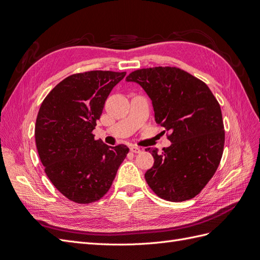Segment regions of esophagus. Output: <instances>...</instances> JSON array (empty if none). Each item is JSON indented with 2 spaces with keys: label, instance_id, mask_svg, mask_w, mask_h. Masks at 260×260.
Masks as SVG:
<instances>
[{
  "label": "esophagus",
  "instance_id": "1",
  "mask_svg": "<svg viewBox=\"0 0 260 260\" xmlns=\"http://www.w3.org/2000/svg\"><path fill=\"white\" fill-rule=\"evenodd\" d=\"M130 151H131L132 153H141V152H142V149H141V148L138 147V146L132 145V146H130Z\"/></svg>",
  "mask_w": 260,
  "mask_h": 260
}]
</instances>
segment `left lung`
<instances>
[{"label": "left lung", "instance_id": "obj_1", "mask_svg": "<svg viewBox=\"0 0 260 260\" xmlns=\"http://www.w3.org/2000/svg\"><path fill=\"white\" fill-rule=\"evenodd\" d=\"M127 81L146 92L155 121L170 132L171 145L147 148L154 165L145 172L153 192L169 202L198 195L221 160L224 128L221 108L207 84L177 67H153L132 72Z\"/></svg>", "mask_w": 260, "mask_h": 260}]
</instances>
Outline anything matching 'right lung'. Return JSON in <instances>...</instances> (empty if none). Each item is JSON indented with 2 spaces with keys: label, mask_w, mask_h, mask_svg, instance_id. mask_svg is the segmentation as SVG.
<instances>
[{
  "label": "right lung",
  "mask_w": 260,
  "mask_h": 260,
  "mask_svg": "<svg viewBox=\"0 0 260 260\" xmlns=\"http://www.w3.org/2000/svg\"><path fill=\"white\" fill-rule=\"evenodd\" d=\"M125 73L92 70L65 78L39 109L35 137L44 171L53 185L78 204L96 202L108 192L129 153L108 146L92 133L105 101Z\"/></svg>",
  "instance_id": "1"
}]
</instances>
